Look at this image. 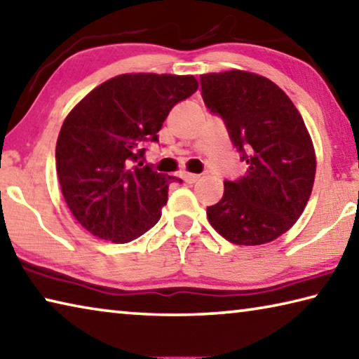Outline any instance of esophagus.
Listing matches in <instances>:
<instances>
[{
    "label": "esophagus",
    "instance_id": "esophagus-1",
    "mask_svg": "<svg viewBox=\"0 0 359 359\" xmlns=\"http://www.w3.org/2000/svg\"><path fill=\"white\" fill-rule=\"evenodd\" d=\"M182 179H184L188 185H191V184H196V182L199 180V175L198 174L184 172V174H182Z\"/></svg>",
    "mask_w": 359,
    "mask_h": 359
}]
</instances>
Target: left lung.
<instances>
[{"label": "left lung", "instance_id": "obj_1", "mask_svg": "<svg viewBox=\"0 0 359 359\" xmlns=\"http://www.w3.org/2000/svg\"><path fill=\"white\" fill-rule=\"evenodd\" d=\"M205 106L220 114L247 172L224 182L209 223L236 245H261L293 226L311 198L317 156L288 95L267 77L231 69L201 74Z\"/></svg>", "mask_w": 359, "mask_h": 359}]
</instances>
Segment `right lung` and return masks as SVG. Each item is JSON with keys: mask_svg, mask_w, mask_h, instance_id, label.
Here are the masks:
<instances>
[{"mask_svg": "<svg viewBox=\"0 0 359 359\" xmlns=\"http://www.w3.org/2000/svg\"><path fill=\"white\" fill-rule=\"evenodd\" d=\"M194 76L130 72L93 88L66 115L57 174L72 217L96 238L126 244L160 220L171 175L139 168L169 111L198 90Z\"/></svg>", "mask_w": 359, "mask_h": 359, "instance_id": "obj_1", "label": "right lung"}]
</instances>
